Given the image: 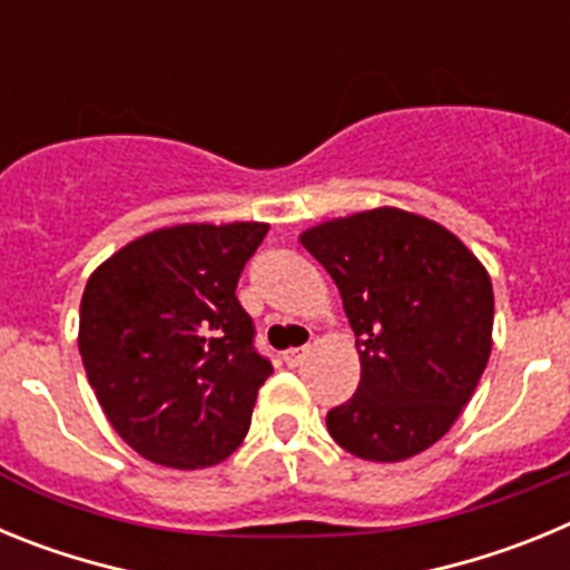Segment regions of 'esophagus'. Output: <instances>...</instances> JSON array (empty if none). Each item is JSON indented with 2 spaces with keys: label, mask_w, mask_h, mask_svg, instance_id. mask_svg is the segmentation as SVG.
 Masks as SVG:
<instances>
[{
  "label": "esophagus",
  "mask_w": 570,
  "mask_h": 570,
  "mask_svg": "<svg viewBox=\"0 0 570 570\" xmlns=\"http://www.w3.org/2000/svg\"><path fill=\"white\" fill-rule=\"evenodd\" d=\"M308 354H311L308 347H288V351L282 354V360L288 362L291 367H299L302 362H305V356H308Z\"/></svg>",
  "instance_id": "obj_1"
}]
</instances>
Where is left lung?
<instances>
[{"label": "left lung", "instance_id": "left-lung-1", "mask_svg": "<svg viewBox=\"0 0 570 570\" xmlns=\"http://www.w3.org/2000/svg\"><path fill=\"white\" fill-rule=\"evenodd\" d=\"M328 271L360 351V387L328 411L347 454L402 462L448 434L491 356V276L434 219L374 208L299 236Z\"/></svg>", "mask_w": 570, "mask_h": 570}]
</instances>
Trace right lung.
I'll use <instances>...</instances> for the list:
<instances>
[{
  "mask_svg": "<svg viewBox=\"0 0 570 570\" xmlns=\"http://www.w3.org/2000/svg\"><path fill=\"white\" fill-rule=\"evenodd\" d=\"M265 223H190L128 242L82 294L79 354L105 416L136 454L196 471L230 456L274 367L236 299Z\"/></svg>",
  "mask_w": 570,
  "mask_h": 570,
  "instance_id": "1",
  "label": "right lung"
}]
</instances>
